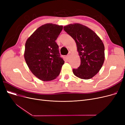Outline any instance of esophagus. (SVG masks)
<instances>
[{
    "label": "esophagus",
    "mask_w": 125,
    "mask_h": 125,
    "mask_svg": "<svg viewBox=\"0 0 125 125\" xmlns=\"http://www.w3.org/2000/svg\"><path fill=\"white\" fill-rule=\"evenodd\" d=\"M70 54H69L67 56V58L68 59H69V57H70Z\"/></svg>",
    "instance_id": "esophagus-1"
}]
</instances>
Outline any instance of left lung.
I'll return each instance as SVG.
<instances>
[{
  "label": "left lung",
  "instance_id": "obj_1",
  "mask_svg": "<svg viewBox=\"0 0 125 125\" xmlns=\"http://www.w3.org/2000/svg\"><path fill=\"white\" fill-rule=\"evenodd\" d=\"M63 30L74 40L81 59L78 69H73L75 76L90 79L99 73L105 59L104 45L100 37L93 30L80 24L66 25Z\"/></svg>",
  "mask_w": 125,
  "mask_h": 125
}]
</instances>
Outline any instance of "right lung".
Returning a JSON list of instances; mask_svg holds the SVG:
<instances>
[{
	"label": "right lung",
	"instance_id": "1",
	"mask_svg": "<svg viewBox=\"0 0 125 125\" xmlns=\"http://www.w3.org/2000/svg\"><path fill=\"white\" fill-rule=\"evenodd\" d=\"M62 28V25L45 24L26 41L24 53L26 63L32 73L41 80H54L65 62L60 57L55 42Z\"/></svg>",
	"mask_w": 125,
	"mask_h": 125
}]
</instances>
